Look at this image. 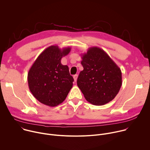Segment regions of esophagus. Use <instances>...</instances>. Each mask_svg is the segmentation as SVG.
Here are the masks:
<instances>
[{"instance_id":"34e87169","label":"esophagus","mask_w":150,"mask_h":150,"mask_svg":"<svg viewBox=\"0 0 150 150\" xmlns=\"http://www.w3.org/2000/svg\"><path fill=\"white\" fill-rule=\"evenodd\" d=\"M77 78H78V75H74V81H75V82H76Z\"/></svg>"}]
</instances>
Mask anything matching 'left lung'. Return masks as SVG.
Masks as SVG:
<instances>
[{
	"label": "left lung",
	"instance_id": "obj_1",
	"mask_svg": "<svg viewBox=\"0 0 150 150\" xmlns=\"http://www.w3.org/2000/svg\"><path fill=\"white\" fill-rule=\"evenodd\" d=\"M81 71L77 85L87 101L102 105L115 98L122 83V72L115 62L103 49H88L82 54Z\"/></svg>",
	"mask_w": 150,
	"mask_h": 150
}]
</instances>
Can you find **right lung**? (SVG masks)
Here are the masks:
<instances>
[{"label":"right lung","instance_id":"right-lung-1","mask_svg":"<svg viewBox=\"0 0 150 150\" xmlns=\"http://www.w3.org/2000/svg\"><path fill=\"white\" fill-rule=\"evenodd\" d=\"M71 48L60 49L57 46L46 48L35 60L28 74V83L33 96L50 107L61 104L72 87L74 78L67 65L61 63L62 57Z\"/></svg>","mask_w":150,"mask_h":150}]
</instances>
